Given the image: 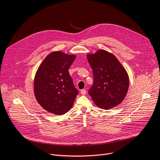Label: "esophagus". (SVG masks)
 <instances>
[{
  "instance_id": "esophagus-1",
  "label": "esophagus",
  "mask_w": 160,
  "mask_h": 160,
  "mask_svg": "<svg viewBox=\"0 0 160 160\" xmlns=\"http://www.w3.org/2000/svg\"><path fill=\"white\" fill-rule=\"evenodd\" d=\"M86 93H87L86 90H85V89H82V90L80 91V94H81L82 95H85V94H86Z\"/></svg>"
}]
</instances>
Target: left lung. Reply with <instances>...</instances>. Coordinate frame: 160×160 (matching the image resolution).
Returning a JSON list of instances; mask_svg holds the SVG:
<instances>
[{
  "label": "left lung",
  "mask_w": 160,
  "mask_h": 160,
  "mask_svg": "<svg viewBox=\"0 0 160 160\" xmlns=\"http://www.w3.org/2000/svg\"><path fill=\"white\" fill-rule=\"evenodd\" d=\"M92 69L94 83L88 94L101 109H109L120 104L125 99L129 86V78L125 68L113 54L99 50L87 54Z\"/></svg>",
  "instance_id": "1"
}]
</instances>
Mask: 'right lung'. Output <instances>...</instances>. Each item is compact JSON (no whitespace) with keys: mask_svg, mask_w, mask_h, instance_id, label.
Returning a JSON list of instances; mask_svg holds the SVG:
<instances>
[{"mask_svg":"<svg viewBox=\"0 0 160 160\" xmlns=\"http://www.w3.org/2000/svg\"><path fill=\"white\" fill-rule=\"evenodd\" d=\"M75 58L53 52L45 58L35 75V98L44 109L55 115H64L69 111L78 94L68 73Z\"/></svg>","mask_w":160,"mask_h":160,"instance_id":"1","label":"right lung"}]
</instances>
